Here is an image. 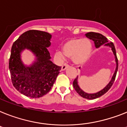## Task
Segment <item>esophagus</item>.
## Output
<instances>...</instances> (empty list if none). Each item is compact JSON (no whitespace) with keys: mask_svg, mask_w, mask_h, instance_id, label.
<instances>
[{"mask_svg":"<svg viewBox=\"0 0 127 127\" xmlns=\"http://www.w3.org/2000/svg\"><path fill=\"white\" fill-rule=\"evenodd\" d=\"M68 67H69V65H68L67 64H64L62 65V71H64V70H65Z\"/></svg>","mask_w":127,"mask_h":127,"instance_id":"34e87169","label":"esophagus"}]
</instances>
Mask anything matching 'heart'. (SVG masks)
Returning <instances> with one entry per match:
<instances>
[{"mask_svg":"<svg viewBox=\"0 0 127 127\" xmlns=\"http://www.w3.org/2000/svg\"><path fill=\"white\" fill-rule=\"evenodd\" d=\"M63 52L56 51L55 56L60 60L65 58H71L75 64L82 65L86 62L91 56L92 44L88 38L73 37L63 44Z\"/></svg>","mask_w":127,"mask_h":127,"instance_id":"b5f03b06","label":"heart"}]
</instances>
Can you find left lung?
<instances>
[{
  "mask_svg": "<svg viewBox=\"0 0 127 127\" xmlns=\"http://www.w3.org/2000/svg\"><path fill=\"white\" fill-rule=\"evenodd\" d=\"M85 35H86V36L88 38H89L90 39H92V41H94V44H95V47L96 49H98L100 46L103 45L104 46L108 47L110 48H111V49H112V51L113 53L114 54V56H115V60H116V70H115V72H114V75H113L112 78L111 80L110 81V82L106 86L105 88H104L102 90H101L99 92H97V93H95V94H88L86 92H84L83 90H82L80 87H79V86L78 84V76L73 81V85L74 88L76 90V92L81 97L87 99H95L98 98V97H100V96H102L104 94H106L110 90V88L112 87V86L113 83L114 82V80H115V78H116L117 71H118V60L117 56H116V51L114 43L112 42L108 43V39L105 36H104L103 35H102V34H100L99 33H96V32H88Z\"/></svg>",
  "mask_w": 127,
  "mask_h": 127,
  "instance_id": "obj_1",
  "label": "left lung"
}]
</instances>
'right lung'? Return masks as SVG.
I'll list each match as a JSON object with an SVG mask.
<instances>
[{"mask_svg": "<svg viewBox=\"0 0 127 127\" xmlns=\"http://www.w3.org/2000/svg\"><path fill=\"white\" fill-rule=\"evenodd\" d=\"M51 34L40 30L25 32L13 43L9 61L11 82L17 91L30 98L46 95L52 88L61 70L52 63L47 48L51 46ZM27 49L36 57L29 66L21 60V52Z\"/></svg>", "mask_w": 127, "mask_h": 127, "instance_id": "right-lung-1", "label": "right lung"}]
</instances>
